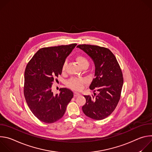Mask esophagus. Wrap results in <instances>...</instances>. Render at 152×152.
Wrapping results in <instances>:
<instances>
[{
  "instance_id": "esophagus-1",
  "label": "esophagus",
  "mask_w": 152,
  "mask_h": 152,
  "mask_svg": "<svg viewBox=\"0 0 152 152\" xmlns=\"http://www.w3.org/2000/svg\"><path fill=\"white\" fill-rule=\"evenodd\" d=\"M80 95V94L79 93H77V92H75L74 93V97H77V96H79Z\"/></svg>"
}]
</instances>
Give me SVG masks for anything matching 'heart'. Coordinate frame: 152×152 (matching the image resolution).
<instances>
[{"label":"heart","mask_w":152,"mask_h":152,"mask_svg":"<svg viewBox=\"0 0 152 152\" xmlns=\"http://www.w3.org/2000/svg\"><path fill=\"white\" fill-rule=\"evenodd\" d=\"M76 59L79 66L82 68H87L88 67L90 62L88 58L86 56L83 55H79L76 57ZM66 64H64L62 66V72H64L65 70H66ZM84 83H85V80L83 79L73 77L69 79L67 81V83L70 88L74 90H80L83 87V85Z\"/></svg>","instance_id":"heart-1"}]
</instances>
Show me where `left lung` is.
I'll use <instances>...</instances> for the list:
<instances>
[{
    "label": "left lung",
    "instance_id": "obj_1",
    "mask_svg": "<svg viewBox=\"0 0 152 152\" xmlns=\"http://www.w3.org/2000/svg\"><path fill=\"white\" fill-rule=\"evenodd\" d=\"M77 47L94 62L95 77L90 89L98 91L92 96H84L86 103L82 111L92 119L103 120L113 113L120 100L123 84L121 68L114 55L107 48L90 45Z\"/></svg>",
    "mask_w": 152,
    "mask_h": 152
}]
</instances>
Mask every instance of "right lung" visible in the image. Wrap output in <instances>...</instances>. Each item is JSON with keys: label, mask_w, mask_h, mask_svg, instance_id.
<instances>
[{"label": "right lung", "mask_w": 152, "mask_h": 152, "mask_svg": "<svg viewBox=\"0 0 152 152\" xmlns=\"http://www.w3.org/2000/svg\"><path fill=\"white\" fill-rule=\"evenodd\" d=\"M77 45L43 48L28 63L25 72L24 96L29 109L41 121L53 123L61 118L68 103L73 97L70 89L61 88L54 95L52 85L62 73L67 56Z\"/></svg>", "instance_id": "right-lung-1"}]
</instances>
